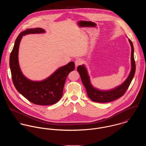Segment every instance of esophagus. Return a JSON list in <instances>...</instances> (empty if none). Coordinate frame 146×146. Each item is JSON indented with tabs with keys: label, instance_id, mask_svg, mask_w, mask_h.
I'll return each mask as SVG.
<instances>
[{
	"label": "esophagus",
	"instance_id": "34e87169",
	"mask_svg": "<svg viewBox=\"0 0 146 146\" xmlns=\"http://www.w3.org/2000/svg\"><path fill=\"white\" fill-rule=\"evenodd\" d=\"M83 63V61L82 60H81V59L76 60L75 61V66L77 67L79 65L82 64Z\"/></svg>",
	"mask_w": 146,
	"mask_h": 146
}]
</instances>
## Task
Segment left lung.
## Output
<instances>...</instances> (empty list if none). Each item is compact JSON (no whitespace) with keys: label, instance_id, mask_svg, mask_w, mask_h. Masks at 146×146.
Masks as SVG:
<instances>
[{"label":"left lung","instance_id":"obj_1","mask_svg":"<svg viewBox=\"0 0 146 146\" xmlns=\"http://www.w3.org/2000/svg\"><path fill=\"white\" fill-rule=\"evenodd\" d=\"M131 46V70L125 81L116 87L109 90H101L95 88L90 82L86 67L84 64L79 65L77 70L80 76L82 82L85 86L88 97L94 102L106 103L113 101L122 97L131 83L135 72V62L134 58V46L132 42L128 39Z\"/></svg>","mask_w":146,"mask_h":146}]
</instances>
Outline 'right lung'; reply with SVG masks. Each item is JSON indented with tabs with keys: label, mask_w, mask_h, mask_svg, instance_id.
Returning <instances> with one entry per match:
<instances>
[{
	"label": "right lung",
	"mask_w": 146,
	"mask_h": 146,
	"mask_svg": "<svg viewBox=\"0 0 146 146\" xmlns=\"http://www.w3.org/2000/svg\"><path fill=\"white\" fill-rule=\"evenodd\" d=\"M45 33V30L40 27L22 32L15 41L9 58L12 78L17 90L33 104L42 106L55 104L61 98L66 78L75 69V63L70 62L41 81L31 80L23 74L19 62V46L23 36Z\"/></svg>",
	"instance_id": "1"
}]
</instances>
